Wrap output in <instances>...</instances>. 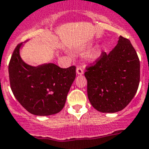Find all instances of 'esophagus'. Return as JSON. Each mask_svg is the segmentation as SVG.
Masks as SVG:
<instances>
[{"label":"esophagus","instance_id":"obj_1","mask_svg":"<svg viewBox=\"0 0 149 149\" xmlns=\"http://www.w3.org/2000/svg\"><path fill=\"white\" fill-rule=\"evenodd\" d=\"M77 73L78 75H83V70L82 67H77Z\"/></svg>","mask_w":149,"mask_h":149}]
</instances>
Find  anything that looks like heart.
I'll return each mask as SVG.
<instances>
[{"label":"heart","instance_id":"1","mask_svg":"<svg viewBox=\"0 0 149 149\" xmlns=\"http://www.w3.org/2000/svg\"><path fill=\"white\" fill-rule=\"evenodd\" d=\"M103 49L104 48L102 47H97V48H96V49H95V50L93 52V54H91L90 57H91L92 59H93V60H95V59L98 58L100 55H101V54H102V50H103Z\"/></svg>","mask_w":149,"mask_h":149}]
</instances>
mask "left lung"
<instances>
[{
    "mask_svg": "<svg viewBox=\"0 0 149 149\" xmlns=\"http://www.w3.org/2000/svg\"><path fill=\"white\" fill-rule=\"evenodd\" d=\"M86 70L88 98L99 112L114 113L123 110L137 92L139 59L131 42L122 36L109 54L102 52Z\"/></svg>",
    "mask_w": 149,
    "mask_h": 149,
    "instance_id": "1",
    "label": "left lung"
}]
</instances>
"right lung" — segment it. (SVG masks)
<instances>
[{"label": "right lung", "instance_id": "1", "mask_svg": "<svg viewBox=\"0 0 149 149\" xmlns=\"http://www.w3.org/2000/svg\"><path fill=\"white\" fill-rule=\"evenodd\" d=\"M17 46L10 60V88L20 105L35 116H50L63 109L67 94L76 78V66L60 68L54 63L37 66L21 59Z\"/></svg>", "mask_w": 149, "mask_h": 149}]
</instances>
